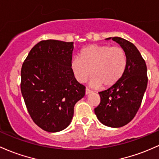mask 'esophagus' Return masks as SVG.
<instances>
[{
    "label": "esophagus",
    "mask_w": 159,
    "mask_h": 159,
    "mask_svg": "<svg viewBox=\"0 0 159 159\" xmlns=\"http://www.w3.org/2000/svg\"><path fill=\"white\" fill-rule=\"evenodd\" d=\"M92 91H91L90 89H89L88 88L85 89V94H89L92 93Z\"/></svg>",
    "instance_id": "obj_1"
}]
</instances>
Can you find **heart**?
<instances>
[{"label": "heart", "instance_id": "obj_1", "mask_svg": "<svg viewBox=\"0 0 159 159\" xmlns=\"http://www.w3.org/2000/svg\"><path fill=\"white\" fill-rule=\"evenodd\" d=\"M127 55L122 47L110 45H89L75 56L70 67L75 79L81 83L92 74L91 85L107 88L122 79L127 67Z\"/></svg>", "mask_w": 159, "mask_h": 159}]
</instances>
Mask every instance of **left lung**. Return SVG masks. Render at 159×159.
<instances>
[{"label":"left lung","mask_w":159,"mask_h":159,"mask_svg":"<svg viewBox=\"0 0 159 159\" xmlns=\"http://www.w3.org/2000/svg\"><path fill=\"white\" fill-rule=\"evenodd\" d=\"M112 39L120 45L127 55V67L117 83L100 92L101 102L94 108V113L104 125L120 128L134 118L140 108L147 86L146 62L132 43L114 37Z\"/></svg>","instance_id":"obj_1"}]
</instances>
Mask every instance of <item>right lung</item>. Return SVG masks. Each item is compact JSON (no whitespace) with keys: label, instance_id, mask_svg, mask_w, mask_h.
Returning <instances> with one entry per match:
<instances>
[{"label":"right lung","instance_id":"1","mask_svg":"<svg viewBox=\"0 0 159 159\" xmlns=\"http://www.w3.org/2000/svg\"><path fill=\"white\" fill-rule=\"evenodd\" d=\"M74 43L42 40L23 62L21 92L34 122L48 132L70 125L74 105L85 95V87L75 79L70 67Z\"/></svg>","mask_w":159,"mask_h":159}]
</instances>
